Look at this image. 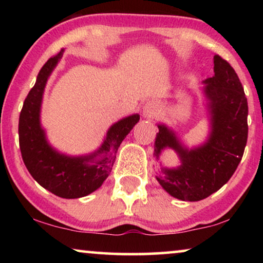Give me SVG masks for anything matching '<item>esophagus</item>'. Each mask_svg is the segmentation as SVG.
<instances>
[{
	"label": "esophagus",
	"instance_id": "obj_1",
	"mask_svg": "<svg viewBox=\"0 0 263 263\" xmlns=\"http://www.w3.org/2000/svg\"><path fill=\"white\" fill-rule=\"evenodd\" d=\"M158 105L156 103L153 102H149V103H146V105L143 106V117L145 118H153L156 117L158 115Z\"/></svg>",
	"mask_w": 263,
	"mask_h": 263
}]
</instances>
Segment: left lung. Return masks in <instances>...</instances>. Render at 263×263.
I'll use <instances>...</instances> for the list:
<instances>
[{"label": "left lung", "instance_id": "1", "mask_svg": "<svg viewBox=\"0 0 263 263\" xmlns=\"http://www.w3.org/2000/svg\"><path fill=\"white\" fill-rule=\"evenodd\" d=\"M203 84L211 118L207 141L189 149L171 129L158 124L159 133L154 142L153 156L157 160L167 147L178 154L179 166L158 168L156 177L171 196L183 201L206 199L228 183L247 145L248 102L235 69L215 55L214 77L206 79Z\"/></svg>", "mask_w": 263, "mask_h": 263}]
</instances>
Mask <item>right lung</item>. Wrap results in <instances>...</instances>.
<instances>
[{
  "instance_id": "obj_1",
  "label": "right lung",
  "mask_w": 263,
  "mask_h": 263,
  "mask_svg": "<svg viewBox=\"0 0 263 263\" xmlns=\"http://www.w3.org/2000/svg\"><path fill=\"white\" fill-rule=\"evenodd\" d=\"M62 55L61 50L42 67L25 99L19 117V143L28 172L43 188L63 199H78L103 184L112 170L118 147L140 116L132 115L111 125L102 146L89 156L69 157L53 149L41 125V106L46 81Z\"/></svg>"
}]
</instances>
